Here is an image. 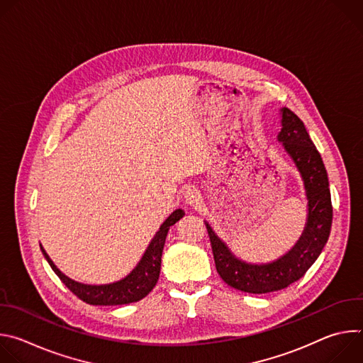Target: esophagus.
Instances as JSON below:
<instances>
[{"label":"esophagus","mask_w":363,"mask_h":363,"mask_svg":"<svg viewBox=\"0 0 363 363\" xmlns=\"http://www.w3.org/2000/svg\"><path fill=\"white\" fill-rule=\"evenodd\" d=\"M185 202L189 203V205H198L199 201H201V192L198 188L195 186H189L186 191H185Z\"/></svg>","instance_id":"1"}]
</instances>
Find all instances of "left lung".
Segmentation results:
<instances>
[{"mask_svg": "<svg viewBox=\"0 0 363 363\" xmlns=\"http://www.w3.org/2000/svg\"><path fill=\"white\" fill-rule=\"evenodd\" d=\"M281 113L283 128L279 140L283 142L298 168L308 199L307 225L298 242L277 262L252 266L237 260L206 224L218 274L228 286L252 294L277 291L300 280L322 252L332 227L333 206L328 172L320 153L301 119L289 108H284Z\"/></svg>", "mask_w": 363, "mask_h": 363, "instance_id": "left-lung-1", "label": "left lung"}]
</instances>
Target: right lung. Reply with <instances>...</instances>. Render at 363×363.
Segmentation results:
<instances>
[{"label":"right lung","mask_w":363,"mask_h":363,"mask_svg":"<svg viewBox=\"0 0 363 363\" xmlns=\"http://www.w3.org/2000/svg\"><path fill=\"white\" fill-rule=\"evenodd\" d=\"M182 210L174 211L168 220L161 225L157 235L150 241L145 255L142 257L138 267L123 280L106 284V286H89L77 283L67 276H65L50 260V257L41 247V251L48 262L50 267L59 276V279L66 284V287L77 296L80 300L93 306H118L135 303L143 298L157 284L161 272V257L165 245V238L171 225H174L179 218L184 217Z\"/></svg>","instance_id":"obj_1"}]
</instances>
